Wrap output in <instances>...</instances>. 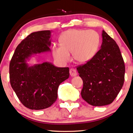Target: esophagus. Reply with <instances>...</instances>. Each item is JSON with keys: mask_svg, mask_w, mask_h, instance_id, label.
<instances>
[{"mask_svg": "<svg viewBox=\"0 0 133 133\" xmlns=\"http://www.w3.org/2000/svg\"><path fill=\"white\" fill-rule=\"evenodd\" d=\"M69 73H70V75H71L72 77H75L77 75V73L76 70L74 68H71V69H70Z\"/></svg>", "mask_w": 133, "mask_h": 133, "instance_id": "obj_1", "label": "esophagus"}]
</instances>
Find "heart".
Listing matches in <instances>:
<instances>
[{"instance_id":"obj_1","label":"heart","mask_w":133,"mask_h":133,"mask_svg":"<svg viewBox=\"0 0 133 133\" xmlns=\"http://www.w3.org/2000/svg\"><path fill=\"white\" fill-rule=\"evenodd\" d=\"M61 46L52 48L54 58L61 62H68L69 53L79 64H85L95 57L100 44V36L94 30L72 29L64 32L59 38Z\"/></svg>"}]
</instances>
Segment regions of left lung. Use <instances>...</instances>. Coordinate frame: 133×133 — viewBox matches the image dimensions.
Masks as SVG:
<instances>
[{
  "label": "left lung",
  "mask_w": 133,
  "mask_h": 133,
  "mask_svg": "<svg viewBox=\"0 0 133 133\" xmlns=\"http://www.w3.org/2000/svg\"><path fill=\"white\" fill-rule=\"evenodd\" d=\"M101 49L89 62L77 68L83 81L81 96L95 107L111 103L122 88L125 66L118 44L104 30Z\"/></svg>",
  "instance_id": "8db88e82"
}]
</instances>
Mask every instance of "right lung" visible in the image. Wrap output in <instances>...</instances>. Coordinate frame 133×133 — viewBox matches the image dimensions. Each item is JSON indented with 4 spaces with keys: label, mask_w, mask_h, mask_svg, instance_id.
Instances as JSON below:
<instances>
[{
    "label": "right lung",
    "mask_w": 133,
    "mask_h": 133,
    "mask_svg": "<svg viewBox=\"0 0 133 133\" xmlns=\"http://www.w3.org/2000/svg\"><path fill=\"white\" fill-rule=\"evenodd\" d=\"M51 34L49 30L31 33L17 46L10 61L11 86L22 103L31 110L51 107L57 98L59 85L69 77V68H57L49 62L27 63L33 56L51 51Z\"/></svg>",
    "instance_id": "obj_1"
}]
</instances>
